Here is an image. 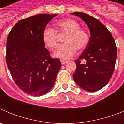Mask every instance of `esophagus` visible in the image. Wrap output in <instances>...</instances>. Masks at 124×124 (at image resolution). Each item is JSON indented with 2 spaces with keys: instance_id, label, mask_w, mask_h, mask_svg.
Here are the masks:
<instances>
[{
  "instance_id": "1",
  "label": "esophagus",
  "mask_w": 124,
  "mask_h": 124,
  "mask_svg": "<svg viewBox=\"0 0 124 124\" xmlns=\"http://www.w3.org/2000/svg\"><path fill=\"white\" fill-rule=\"evenodd\" d=\"M61 64H65L66 63H67L68 61H66V60H61Z\"/></svg>"
}]
</instances>
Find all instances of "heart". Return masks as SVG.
<instances>
[{
  "label": "heart",
  "mask_w": 124,
  "mask_h": 124,
  "mask_svg": "<svg viewBox=\"0 0 124 124\" xmlns=\"http://www.w3.org/2000/svg\"><path fill=\"white\" fill-rule=\"evenodd\" d=\"M58 32L66 35L64 38L65 44L60 45L54 53V56L61 60H68L78 51L86 48L90 41V34L73 19H64L56 23V29L47 27L42 33V39L46 46L54 49L58 43Z\"/></svg>",
  "instance_id": "b5f03b06"
}]
</instances>
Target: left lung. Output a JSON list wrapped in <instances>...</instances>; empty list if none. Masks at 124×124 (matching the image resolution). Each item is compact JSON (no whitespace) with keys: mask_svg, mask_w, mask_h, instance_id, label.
<instances>
[{"mask_svg":"<svg viewBox=\"0 0 124 124\" xmlns=\"http://www.w3.org/2000/svg\"><path fill=\"white\" fill-rule=\"evenodd\" d=\"M72 14L81 18L91 32L88 46L75 60L73 79L84 90L97 91L109 83L114 73L117 54L116 42L110 31L97 18L84 13ZM83 59L85 60L84 63H81Z\"/></svg>","mask_w":124,"mask_h":124,"instance_id":"8db88e82","label":"left lung"}]
</instances>
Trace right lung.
I'll list each match as a JSON object with an SVG mask.
<instances>
[{
  "mask_svg": "<svg viewBox=\"0 0 124 124\" xmlns=\"http://www.w3.org/2000/svg\"><path fill=\"white\" fill-rule=\"evenodd\" d=\"M56 14H38L20 20L7 40L6 63L12 77L24 93L33 96L47 93L55 83L61 68L45 48L42 33Z\"/></svg>",
  "mask_w": 124,
  "mask_h": 124,
  "instance_id": "1",
  "label": "right lung"
}]
</instances>
